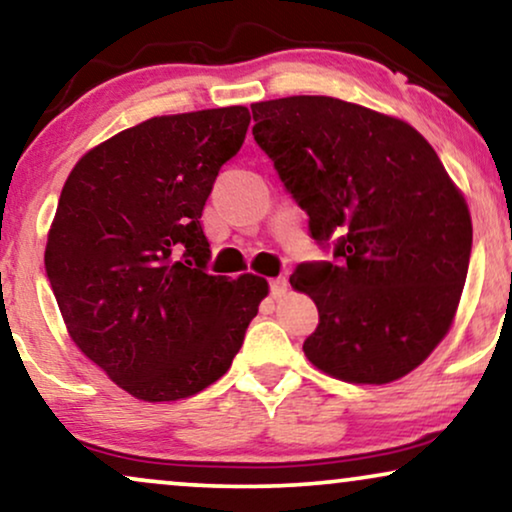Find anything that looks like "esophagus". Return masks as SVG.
Here are the masks:
<instances>
[{
	"label": "esophagus",
	"instance_id": "obj_1",
	"mask_svg": "<svg viewBox=\"0 0 512 512\" xmlns=\"http://www.w3.org/2000/svg\"><path fill=\"white\" fill-rule=\"evenodd\" d=\"M269 290H271V295H274V297H283L285 292H288V278H283V276L271 278Z\"/></svg>",
	"mask_w": 512,
	"mask_h": 512
}]
</instances>
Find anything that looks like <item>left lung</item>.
Instances as JSON below:
<instances>
[{
	"mask_svg": "<svg viewBox=\"0 0 512 512\" xmlns=\"http://www.w3.org/2000/svg\"><path fill=\"white\" fill-rule=\"evenodd\" d=\"M255 142L332 262L290 276L318 306L304 353L351 384H388L447 335L473 224L435 149L405 121L327 95L255 102Z\"/></svg>",
	"mask_w": 512,
	"mask_h": 512,
	"instance_id": "1",
	"label": "left lung"
}]
</instances>
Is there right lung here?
<instances>
[{
	"label": "right lung",
	"instance_id": "right-lung-1",
	"mask_svg": "<svg viewBox=\"0 0 512 512\" xmlns=\"http://www.w3.org/2000/svg\"><path fill=\"white\" fill-rule=\"evenodd\" d=\"M248 126L241 105L147 119L81 156L60 194L51 290L72 342L138 400L189 398L220 379L267 297L260 276L208 274L201 227Z\"/></svg>",
	"mask_w": 512,
	"mask_h": 512
}]
</instances>
